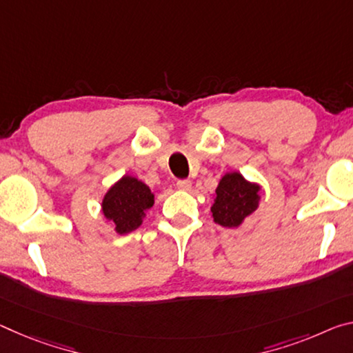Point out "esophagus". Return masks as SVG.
Wrapping results in <instances>:
<instances>
[{
    "label": "esophagus",
    "instance_id": "1",
    "mask_svg": "<svg viewBox=\"0 0 353 353\" xmlns=\"http://www.w3.org/2000/svg\"><path fill=\"white\" fill-rule=\"evenodd\" d=\"M177 188L182 190V192H188L192 188V181L188 179H182V181H177Z\"/></svg>",
    "mask_w": 353,
    "mask_h": 353
}]
</instances>
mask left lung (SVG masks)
<instances>
[{
  "mask_svg": "<svg viewBox=\"0 0 353 353\" xmlns=\"http://www.w3.org/2000/svg\"><path fill=\"white\" fill-rule=\"evenodd\" d=\"M261 187L248 182L240 172H226L215 190L212 216L223 228H237L259 205Z\"/></svg>",
  "mask_w": 353,
  "mask_h": 353,
  "instance_id": "8db88e82",
  "label": "left lung"
}]
</instances>
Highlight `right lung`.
<instances>
[{
    "instance_id": "right-lung-1",
    "label": "right lung",
    "mask_w": 353,
    "mask_h": 353,
    "mask_svg": "<svg viewBox=\"0 0 353 353\" xmlns=\"http://www.w3.org/2000/svg\"><path fill=\"white\" fill-rule=\"evenodd\" d=\"M152 205L154 193L146 183L124 176L105 193L102 212L106 220L114 223L117 234H128L141 226L146 210Z\"/></svg>"
}]
</instances>
